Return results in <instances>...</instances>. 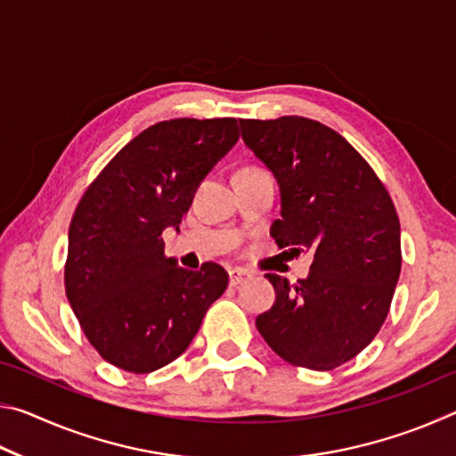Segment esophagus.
I'll return each instance as SVG.
<instances>
[{
    "instance_id": "1",
    "label": "esophagus",
    "mask_w": 456,
    "mask_h": 456,
    "mask_svg": "<svg viewBox=\"0 0 456 456\" xmlns=\"http://www.w3.org/2000/svg\"><path fill=\"white\" fill-rule=\"evenodd\" d=\"M247 277H249V272H247V269H243V267L229 269V283L233 285V288H237L239 283H243Z\"/></svg>"
}]
</instances>
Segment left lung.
Instances as JSON below:
<instances>
[{"label":"left lung","instance_id":"1","mask_svg":"<svg viewBox=\"0 0 456 456\" xmlns=\"http://www.w3.org/2000/svg\"><path fill=\"white\" fill-rule=\"evenodd\" d=\"M239 126L280 187L272 237L314 256L297 283L265 275L275 302L256 326L289 364L334 370L372 342L390 310L403 264L396 209L360 152L322 122L281 117Z\"/></svg>","mask_w":456,"mask_h":456}]
</instances>
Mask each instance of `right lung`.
Returning a JSON list of instances; mask_svg holds the SVG:
<instances>
[{
    "mask_svg": "<svg viewBox=\"0 0 456 456\" xmlns=\"http://www.w3.org/2000/svg\"><path fill=\"white\" fill-rule=\"evenodd\" d=\"M235 118H175L142 130L96 176L68 231L66 296L106 362L134 374L171 364L227 289L217 264L200 272L165 257L163 231L233 149Z\"/></svg>",
    "mask_w": 456,
    "mask_h": 456,
    "instance_id": "right-lung-1",
    "label": "right lung"
}]
</instances>
